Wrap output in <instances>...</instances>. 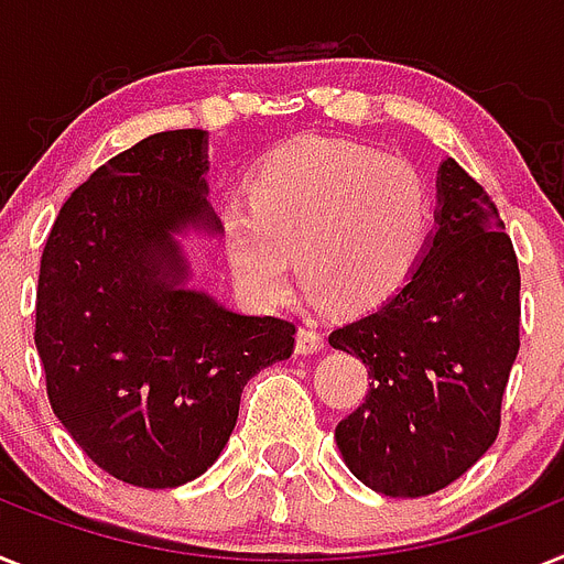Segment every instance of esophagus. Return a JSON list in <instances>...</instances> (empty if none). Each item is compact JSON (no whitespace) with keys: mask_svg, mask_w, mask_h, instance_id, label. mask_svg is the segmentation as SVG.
<instances>
[{"mask_svg":"<svg viewBox=\"0 0 564 564\" xmlns=\"http://www.w3.org/2000/svg\"><path fill=\"white\" fill-rule=\"evenodd\" d=\"M322 348H325V334L316 325H302L300 334H296V350L300 354H316Z\"/></svg>","mask_w":564,"mask_h":564,"instance_id":"1","label":"esophagus"}]
</instances>
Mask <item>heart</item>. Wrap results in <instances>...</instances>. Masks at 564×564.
<instances>
[{"mask_svg":"<svg viewBox=\"0 0 564 564\" xmlns=\"http://www.w3.org/2000/svg\"><path fill=\"white\" fill-rule=\"evenodd\" d=\"M433 230V191L402 156L336 139H302L257 171L250 208L230 205V271L259 302L291 293L293 253L305 285L341 311L393 300L420 268Z\"/></svg>","mask_w":564,"mask_h":564,"instance_id":"heart-1","label":"heart"}]
</instances>
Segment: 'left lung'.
<instances>
[{"label": "left lung", "mask_w": 564, "mask_h": 564, "mask_svg": "<svg viewBox=\"0 0 564 564\" xmlns=\"http://www.w3.org/2000/svg\"><path fill=\"white\" fill-rule=\"evenodd\" d=\"M425 257L402 291L328 341L368 368L370 391L336 425L350 474L416 499L494 445L519 354V264L485 187L445 159Z\"/></svg>", "instance_id": "left-lung-1"}]
</instances>
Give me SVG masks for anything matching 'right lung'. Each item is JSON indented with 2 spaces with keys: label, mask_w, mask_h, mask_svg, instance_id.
Segmentation results:
<instances>
[{
  "label": "right lung",
  "mask_w": 564,
  "mask_h": 564,
  "mask_svg": "<svg viewBox=\"0 0 564 564\" xmlns=\"http://www.w3.org/2000/svg\"><path fill=\"white\" fill-rule=\"evenodd\" d=\"M205 148V131H165L96 167L42 250L33 341L51 408L88 459L137 488L205 474L248 379L293 354V322L185 288L176 236L223 230Z\"/></svg>",
  "instance_id": "right-lung-1"
}]
</instances>
